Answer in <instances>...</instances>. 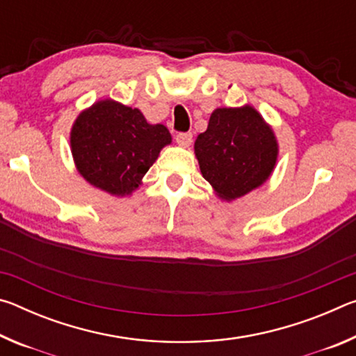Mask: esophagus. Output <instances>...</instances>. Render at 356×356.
Masks as SVG:
<instances>
[{
    "label": "esophagus",
    "instance_id": "34e87169",
    "mask_svg": "<svg viewBox=\"0 0 356 356\" xmlns=\"http://www.w3.org/2000/svg\"><path fill=\"white\" fill-rule=\"evenodd\" d=\"M193 141V135L191 134H177L176 135V143L182 147H188Z\"/></svg>",
    "mask_w": 356,
    "mask_h": 356
}]
</instances>
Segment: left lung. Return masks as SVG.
I'll list each match as a JSON object with an SVG mask.
<instances>
[{
	"instance_id": "left-lung-1",
	"label": "left lung",
	"mask_w": 356,
	"mask_h": 356,
	"mask_svg": "<svg viewBox=\"0 0 356 356\" xmlns=\"http://www.w3.org/2000/svg\"><path fill=\"white\" fill-rule=\"evenodd\" d=\"M195 154L204 179L226 201L261 186L272 174L278 143L252 106L216 108L207 130L196 138Z\"/></svg>"
}]
</instances>
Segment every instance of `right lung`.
Here are the masks:
<instances>
[{
    "instance_id": "right-lung-1",
    "label": "right lung",
    "mask_w": 356,
    "mask_h": 356,
    "mask_svg": "<svg viewBox=\"0 0 356 356\" xmlns=\"http://www.w3.org/2000/svg\"><path fill=\"white\" fill-rule=\"evenodd\" d=\"M171 143L165 125L149 124L138 108L100 100L76 118L70 131L75 165L89 184L116 196L129 195Z\"/></svg>"
}]
</instances>
